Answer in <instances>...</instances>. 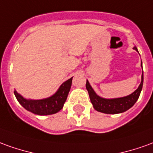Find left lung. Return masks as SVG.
I'll return each mask as SVG.
<instances>
[{
    "label": "left lung",
    "mask_w": 153,
    "mask_h": 153,
    "mask_svg": "<svg viewBox=\"0 0 153 153\" xmlns=\"http://www.w3.org/2000/svg\"><path fill=\"white\" fill-rule=\"evenodd\" d=\"M133 49L137 51L136 46L133 47ZM142 68H143V64H142ZM143 72L142 74L141 84L136 90L128 96H125L123 98H117V99L101 98L100 96L97 95L88 80L86 82V88L89 95L90 101L95 110H97L100 113H103V114H116L123 113L134 105V103L139 98V95L143 88Z\"/></svg>",
    "instance_id": "8db88e82"
}]
</instances>
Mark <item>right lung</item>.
Wrapping results in <instances>:
<instances>
[{
	"label": "right lung",
	"instance_id": "1",
	"mask_svg": "<svg viewBox=\"0 0 153 153\" xmlns=\"http://www.w3.org/2000/svg\"><path fill=\"white\" fill-rule=\"evenodd\" d=\"M72 79L73 78H70L64 82L59 88L57 92L47 99L32 100L23 98L20 94L17 93L16 90L14 91V94L18 102L26 110L37 115H51L58 113L63 108L64 103L65 102L71 88Z\"/></svg>",
	"mask_w": 153,
	"mask_h": 153
}]
</instances>
